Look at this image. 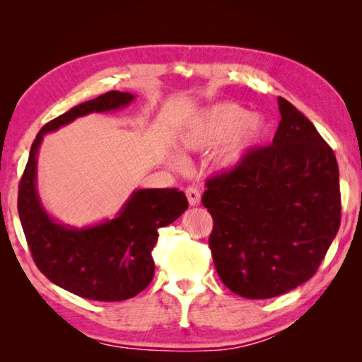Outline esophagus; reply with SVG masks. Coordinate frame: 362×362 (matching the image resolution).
Listing matches in <instances>:
<instances>
[{"mask_svg":"<svg viewBox=\"0 0 362 362\" xmlns=\"http://www.w3.org/2000/svg\"><path fill=\"white\" fill-rule=\"evenodd\" d=\"M185 193H187V198H188L189 206H198L199 204L201 193H199L198 188H196V187H188L185 189Z\"/></svg>","mask_w":362,"mask_h":362,"instance_id":"esophagus-1","label":"esophagus"}]
</instances>
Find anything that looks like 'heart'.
Segmentation results:
<instances>
[{
	"mask_svg": "<svg viewBox=\"0 0 362 362\" xmlns=\"http://www.w3.org/2000/svg\"><path fill=\"white\" fill-rule=\"evenodd\" d=\"M263 132V122L235 103H220L201 112L183 129L180 146L201 151L225 142L217 155L220 169H233L252 148Z\"/></svg>",
	"mask_w": 362,
	"mask_h": 362,
	"instance_id": "b5f03b06",
	"label": "heart"
}]
</instances>
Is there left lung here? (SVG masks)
Segmentation results:
<instances>
[{
	"instance_id": "obj_1",
	"label": "left lung",
	"mask_w": 362,
	"mask_h": 362,
	"mask_svg": "<svg viewBox=\"0 0 362 362\" xmlns=\"http://www.w3.org/2000/svg\"><path fill=\"white\" fill-rule=\"evenodd\" d=\"M273 144L206 180L209 247L222 283L246 298H272L317 272L340 226L339 164L303 113L278 97Z\"/></svg>"
}]
</instances>
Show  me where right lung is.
Wrapping results in <instances>:
<instances>
[{"label": "right lung", "instance_id": "obj_1", "mask_svg": "<svg viewBox=\"0 0 362 362\" xmlns=\"http://www.w3.org/2000/svg\"><path fill=\"white\" fill-rule=\"evenodd\" d=\"M132 100L129 93L110 90L49 121L32 144L19 183L17 209L36 267L62 289L99 302L132 298L151 283V250L158 230L187 211V196L177 188L136 189L115 218L88 228H71L57 223L42 209L36 192V158L45 134L78 116L118 110Z\"/></svg>", "mask_w": 362, "mask_h": 362}]
</instances>
